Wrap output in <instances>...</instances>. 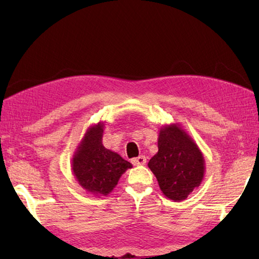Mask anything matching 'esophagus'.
Returning a JSON list of instances; mask_svg holds the SVG:
<instances>
[{
  "label": "esophagus",
  "mask_w": 259,
  "mask_h": 259,
  "mask_svg": "<svg viewBox=\"0 0 259 259\" xmlns=\"http://www.w3.org/2000/svg\"><path fill=\"white\" fill-rule=\"evenodd\" d=\"M131 163H133L134 165H144L146 163V157L144 155L135 157V159L131 160Z\"/></svg>",
  "instance_id": "obj_1"
}]
</instances>
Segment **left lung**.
I'll list each match as a JSON object with an SVG mask.
<instances>
[{
  "instance_id": "8db88e82",
  "label": "left lung",
  "mask_w": 259,
  "mask_h": 259,
  "mask_svg": "<svg viewBox=\"0 0 259 259\" xmlns=\"http://www.w3.org/2000/svg\"><path fill=\"white\" fill-rule=\"evenodd\" d=\"M157 147L159 152L148 162V166L161 191L170 200H185L203 178L202 154L194 142L175 124L161 129Z\"/></svg>"
}]
</instances>
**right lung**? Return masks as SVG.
Instances as JSON below:
<instances>
[{"label":"right lung","instance_id":"1","mask_svg":"<svg viewBox=\"0 0 259 259\" xmlns=\"http://www.w3.org/2000/svg\"><path fill=\"white\" fill-rule=\"evenodd\" d=\"M103 125L87 131L76 154L73 157V171L80 185L94 194L107 195L131 163L105 148Z\"/></svg>","mask_w":259,"mask_h":259}]
</instances>
